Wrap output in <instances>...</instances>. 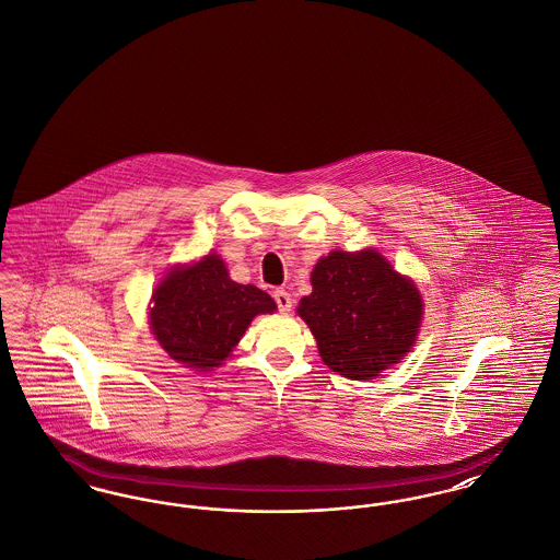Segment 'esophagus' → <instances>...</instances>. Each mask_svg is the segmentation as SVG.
<instances>
[{"instance_id":"34e87169","label":"esophagus","mask_w":560,"mask_h":560,"mask_svg":"<svg viewBox=\"0 0 560 560\" xmlns=\"http://www.w3.org/2000/svg\"><path fill=\"white\" fill-rule=\"evenodd\" d=\"M272 298H275V302H277V308H279L283 315L292 311V295L285 292V290H275Z\"/></svg>"}]
</instances>
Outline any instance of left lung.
Masks as SVG:
<instances>
[{"instance_id": "8db88e82", "label": "left lung", "mask_w": 560, "mask_h": 560, "mask_svg": "<svg viewBox=\"0 0 560 560\" xmlns=\"http://www.w3.org/2000/svg\"><path fill=\"white\" fill-rule=\"evenodd\" d=\"M313 293L298 315L317 338L320 359L350 380H370L409 352L422 320L418 288L373 249L331 252L311 275Z\"/></svg>"}]
</instances>
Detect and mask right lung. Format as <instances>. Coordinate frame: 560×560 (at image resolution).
<instances>
[{"instance_id":"right-lung-1","label":"right lung","mask_w":560,"mask_h":560,"mask_svg":"<svg viewBox=\"0 0 560 560\" xmlns=\"http://www.w3.org/2000/svg\"><path fill=\"white\" fill-rule=\"evenodd\" d=\"M275 300L235 283L218 256L165 275L153 293L151 325L165 352L192 370L218 368L237 347L249 320L272 313Z\"/></svg>"}]
</instances>
